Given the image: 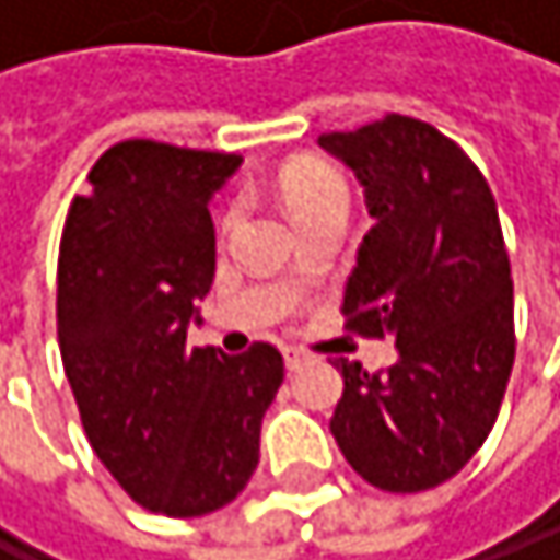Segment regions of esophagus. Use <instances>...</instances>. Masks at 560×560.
<instances>
[{
    "label": "esophagus",
    "instance_id": "1",
    "mask_svg": "<svg viewBox=\"0 0 560 560\" xmlns=\"http://www.w3.org/2000/svg\"><path fill=\"white\" fill-rule=\"evenodd\" d=\"M282 355H285V365H289V370H299V365L305 362V352L295 349V346H282Z\"/></svg>",
    "mask_w": 560,
    "mask_h": 560
}]
</instances>
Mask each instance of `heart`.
<instances>
[{"mask_svg": "<svg viewBox=\"0 0 560 560\" xmlns=\"http://www.w3.org/2000/svg\"><path fill=\"white\" fill-rule=\"evenodd\" d=\"M278 195H282L289 214L295 221L329 208V205H346L349 201V187H346V177L322 158H299L292 164L282 167V174H278ZM234 218H238V211L228 208L221 224L231 228Z\"/></svg>", "mask_w": 560, "mask_h": 560, "instance_id": "b5f03b06", "label": "heart"}]
</instances>
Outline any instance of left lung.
Returning a JSON list of instances; mask_svg holds the SVG:
<instances>
[{
  "label": "left lung",
  "instance_id": "1",
  "mask_svg": "<svg viewBox=\"0 0 560 560\" xmlns=\"http://www.w3.org/2000/svg\"><path fill=\"white\" fill-rule=\"evenodd\" d=\"M318 143L365 187L373 228L346 282L359 336L396 339L389 370L336 359L329 430L352 470L389 493L450 480L483 446L514 365V282L493 195L436 127L386 114Z\"/></svg>",
  "mask_w": 560,
  "mask_h": 560
}]
</instances>
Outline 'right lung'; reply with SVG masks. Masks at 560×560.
Returning a JSON list of instances; mask_svg holds the SVG:
<instances>
[{
    "label": "right lung",
    "instance_id": "1",
    "mask_svg": "<svg viewBox=\"0 0 560 560\" xmlns=\"http://www.w3.org/2000/svg\"><path fill=\"white\" fill-rule=\"evenodd\" d=\"M238 154L114 143L86 174L59 242L56 332L93 454L130 498L167 517L231 504L258 467L282 352L187 346L214 282L208 201Z\"/></svg>",
    "mask_w": 560,
    "mask_h": 560
}]
</instances>
